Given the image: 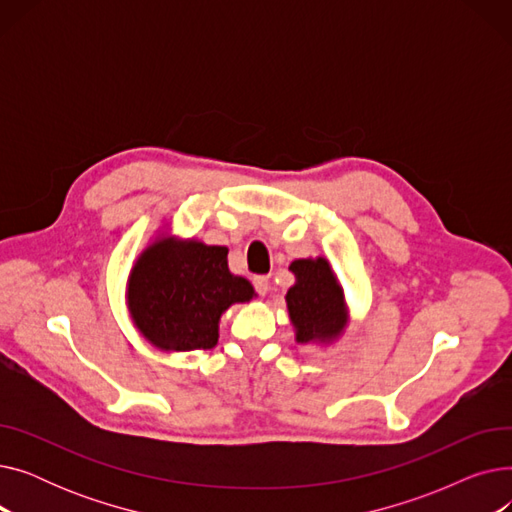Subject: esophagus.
I'll use <instances>...</instances> for the list:
<instances>
[{
    "label": "esophagus",
    "mask_w": 512,
    "mask_h": 512,
    "mask_svg": "<svg viewBox=\"0 0 512 512\" xmlns=\"http://www.w3.org/2000/svg\"><path fill=\"white\" fill-rule=\"evenodd\" d=\"M253 286H255L257 294H261V297H263V294L270 290V278H267V276H255L253 278Z\"/></svg>",
    "instance_id": "obj_1"
}]
</instances>
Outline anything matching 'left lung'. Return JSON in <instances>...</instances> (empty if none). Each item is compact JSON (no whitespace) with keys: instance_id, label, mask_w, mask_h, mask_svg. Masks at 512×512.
Wrapping results in <instances>:
<instances>
[{"instance_id":"8db88e82","label":"left lung","mask_w":512,"mask_h":512,"mask_svg":"<svg viewBox=\"0 0 512 512\" xmlns=\"http://www.w3.org/2000/svg\"><path fill=\"white\" fill-rule=\"evenodd\" d=\"M288 270L297 278L286 292L290 321L297 330V342L332 340L346 326L342 288L324 257L297 259Z\"/></svg>"}]
</instances>
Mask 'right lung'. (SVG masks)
I'll use <instances>...</instances> for the list:
<instances>
[{
	"label": "right lung",
	"mask_w": 512,
	"mask_h": 512,
	"mask_svg": "<svg viewBox=\"0 0 512 512\" xmlns=\"http://www.w3.org/2000/svg\"><path fill=\"white\" fill-rule=\"evenodd\" d=\"M253 294L249 280L230 274L226 247L161 238L132 267L128 309L153 346L195 351L218 344L222 313Z\"/></svg>",
	"instance_id": "right-lung-1"
}]
</instances>
